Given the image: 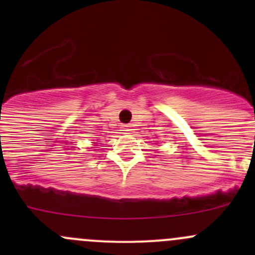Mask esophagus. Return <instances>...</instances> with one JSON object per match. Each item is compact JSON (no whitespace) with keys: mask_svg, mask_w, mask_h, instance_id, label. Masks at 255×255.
<instances>
[{"mask_svg":"<svg viewBox=\"0 0 255 255\" xmlns=\"http://www.w3.org/2000/svg\"><path fill=\"white\" fill-rule=\"evenodd\" d=\"M122 130H125V132H129V126H123V129Z\"/></svg>","mask_w":255,"mask_h":255,"instance_id":"34e87169","label":"esophagus"}]
</instances>
